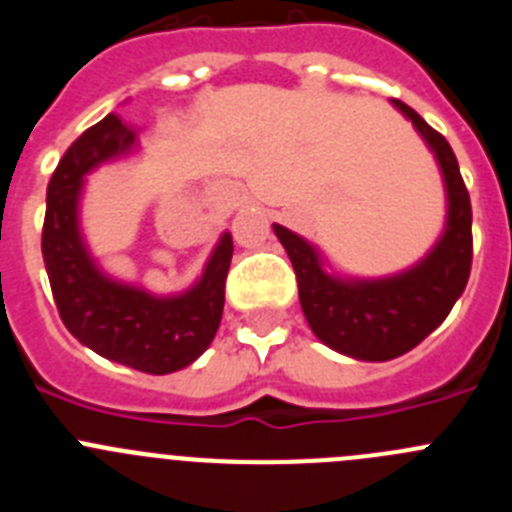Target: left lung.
I'll return each mask as SVG.
<instances>
[{
    "label": "left lung",
    "mask_w": 512,
    "mask_h": 512,
    "mask_svg": "<svg viewBox=\"0 0 512 512\" xmlns=\"http://www.w3.org/2000/svg\"><path fill=\"white\" fill-rule=\"evenodd\" d=\"M428 143L441 166L449 215L436 246L413 269L387 279H343L325 271L318 248L274 225L295 266L300 305L312 333L341 354L361 361H390L408 354L446 320L467 287L472 269V202L449 140L413 107L392 99Z\"/></svg>",
    "instance_id": "8db88e82"
}]
</instances>
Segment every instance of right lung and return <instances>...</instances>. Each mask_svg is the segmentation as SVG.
Listing matches in <instances>:
<instances>
[{
  "label": "right lung",
  "instance_id": "right-lung-1",
  "mask_svg": "<svg viewBox=\"0 0 512 512\" xmlns=\"http://www.w3.org/2000/svg\"><path fill=\"white\" fill-rule=\"evenodd\" d=\"M138 148V133L107 115L63 153L48 182L43 261L63 325L104 359L146 374H171L212 343L223 318L233 238L225 233L200 282L184 295L156 297L104 277L81 241L79 197L84 176Z\"/></svg>",
  "mask_w": 512,
  "mask_h": 512
}]
</instances>
